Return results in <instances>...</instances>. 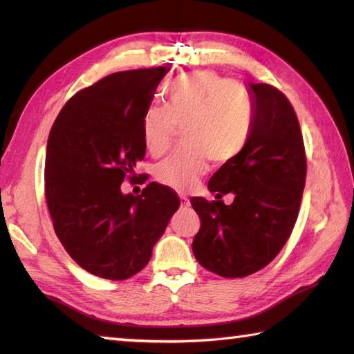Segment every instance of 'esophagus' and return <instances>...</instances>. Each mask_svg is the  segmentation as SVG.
Returning a JSON list of instances; mask_svg holds the SVG:
<instances>
[{
  "label": "esophagus",
  "mask_w": 354,
  "mask_h": 354,
  "mask_svg": "<svg viewBox=\"0 0 354 354\" xmlns=\"http://www.w3.org/2000/svg\"><path fill=\"white\" fill-rule=\"evenodd\" d=\"M179 200H181V206H183V207H187V206L190 205V201H189V198H187V196H185L184 194H181V195H179Z\"/></svg>",
  "instance_id": "obj_1"
}]
</instances>
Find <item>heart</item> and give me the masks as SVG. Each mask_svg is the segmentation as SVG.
I'll use <instances>...</instances> for the list:
<instances>
[{"instance_id":"1","label":"heart","mask_w":354,"mask_h":354,"mask_svg":"<svg viewBox=\"0 0 354 354\" xmlns=\"http://www.w3.org/2000/svg\"><path fill=\"white\" fill-rule=\"evenodd\" d=\"M254 107L242 86L212 71L178 77L165 92V106L143 113L142 134L148 151L159 156L184 127L187 145L156 167V178L175 190H185L206 171L207 158L225 164L242 151L250 139Z\"/></svg>"}]
</instances>
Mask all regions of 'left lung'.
<instances>
[{"label":"left lung","instance_id":"1","mask_svg":"<svg viewBox=\"0 0 354 354\" xmlns=\"http://www.w3.org/2000/svg\"><path fill=\"white\" fill-rule=\"evenodd\" d=\"M254 122L247 145L209 179L217 200L192 196L201 226L192 250L206 270L243 278L268 266L290 237L306 183V153L290 101L270 84H250ZM235 195L230 207L219 198Z\"/></svg>","mask_w":354,"mask_h":354}]
</instances>
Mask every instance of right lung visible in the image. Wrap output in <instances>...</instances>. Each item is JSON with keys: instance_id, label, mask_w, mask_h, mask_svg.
Here are the masks:
<instances>
[{"instance_id": "obj_1", "label": "right lung", "mask_w": 354, "mask_h": 354, "mask_svg": "<svg viewBox=\"0 0 354 354\" xmlns=\"http://www.w3.org/2000/svg\"><path fill=\"white\" fill-rule=\"evenodd\" d=\"M170 68L118 71L71 97L46 145L45 196L56 236L77 266L123 281L151 259L153 247L178 211V195L149 183L124 195L143 159V113Z\"/></svg>"}]
</instances>
